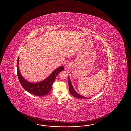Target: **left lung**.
<instances>
[{
	"instance_id": "obj_1",
	"label": "left lung",
	"mask_w": 131,
	"mask_h": 131,
	"mask_svg": "<svg viewBox=\"0 0 131 131\" xmlns=\"http://www.w3.org/2000/svg\"><path fill=\"white\" fill-rule=\"evenodd\" d=\"M68 85H69L70 92L72 94V96H73L75 97L81 98V99H89V98H86L81 96V95L78 94V93L75 91L74 89H73V86H72V84L71 83V81L70 80L69 77V79H68Z\"/></svg>"
}]
</instances>
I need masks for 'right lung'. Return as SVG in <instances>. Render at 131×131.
I'll return each instance as SVG.
<instances>
[{
    "instance_id": "add662e5",
    "label": "right lung",
    "mask_w": 131,
    "mask_h": 131,
    "mask_svg": "<svg viewBox=\"0 0 131 131\" xmlns=\"http://www.w3.org/2000/svg\"><path fill=\"white\" fill-rule=\"evenodd\" d=\"M17 75L20 83L23 89L26 91L31 94L37 96H44L50 92L57 76L59 72L64 70V67L63 66L60 67L54 70L53 72L44 81L38 83H33L25 80L21 75L18 67L19 58L17 60Z\"/></svg>"
}]
</instances>
